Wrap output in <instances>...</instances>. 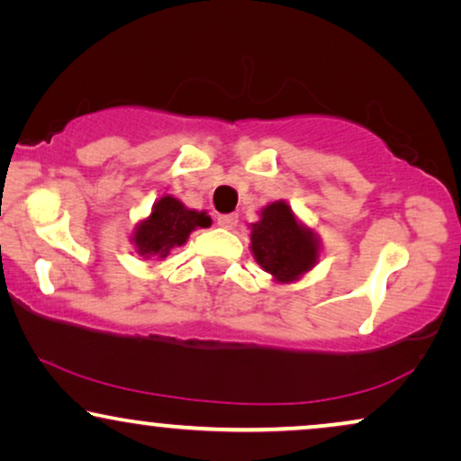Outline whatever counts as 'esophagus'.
<instances>
[{"mask_svg":"<svg viewBox=\"0 0 461 461\" xmlns=\"http://www.w3.org/2000/svg\"><path fill=\"white\" fill-rule=\"evenodd\" d=\"M237 222H239L237 213H220L218 216V224L222 226V229H235Z\"/></svg>","mask_w":461,"mask_h":461,"instance_id":"esophagus-1","label":"esophagus"}]
</instances>
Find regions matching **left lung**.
<instances>
[{"mask_svg": "<svg viewBox=\"0 0 461 461\" xmlns=\"http://www.w3.org/2000/svg\"><path fill=\"white\" fill-rule=\"evenodd\" d=\"M251 251L260 267L276 281H294L317 262V241L312 232L295 222L283 201L270 203L260 222L251 224Z\"/></svg>", "mask_w": 461, "mask_h": 461, "instance_id": "1", "label": "left lung"}]
</instances>
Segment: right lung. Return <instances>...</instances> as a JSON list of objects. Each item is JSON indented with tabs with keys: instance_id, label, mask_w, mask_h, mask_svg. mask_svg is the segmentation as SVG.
I'll use <instances>...</instances> for the list:
<instances>
[{
	"instance_id": "right-lung-1",
	"label": "right lung",
	"mask_w": 461,
	"mask_h": 461,
	"mask_svg": "<svg viewBox=\"0 0 461 461\" xmlns=\"http://www.w3.org/2000/svg\"><path fill=\"white\" fill-rule=\"evenodd\" d=\"M212 220L205 212L186 210L178 199L161 197L153 207L149 220L136 229L134 243L142 256L167 258L174 248H180L194 229H205Z\"/></svg>"
}]
</instances>
